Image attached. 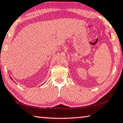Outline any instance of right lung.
Listing matches in <instances>:
<instances>
[{"label":"right lung","mask_w":123,"mask_h":123,"mask_svg":"<svg viewBox=\"0 0 123 123\" xmlns=\"http://www.w3.org/2000/svg\"><path fill=\"white\" fill-rule=\"evenodd\" d=\"M10 78H11V79H12V80H13V79H12V78H11V77H10Z\"/></svg>","instance_id":"obj_1"}]
</instances>
